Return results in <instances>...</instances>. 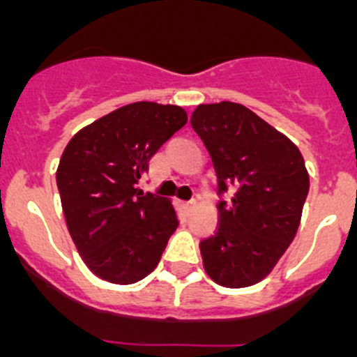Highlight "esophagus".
Listing matches in <instances>:
<instances>
[{"mask_svg":"<svg viewBox=\"0 0 357 357\" xmlns=\"http://www.w3.org/2000/svg\"><path fill=\"white\" fill-rule=\"evenodd\" d=\"M185 207H188V209H193V207H197V200H189L188 204H185Z\"/></svg>","mask_w":357,"mask_h":357,"instance_id":"1","label":"esophagus"}]
</instances>
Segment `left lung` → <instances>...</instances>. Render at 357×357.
<instances>
[{
  "label": "left lung",
  "mask_w": 357,
  "mask_h": 357,
  "mask_svg": "<svg viewBox=\"0 0 357 357\" xmlns=\"http://www.w3.org/2000/svg\"><path fill=\"white\" fill-rule=\"evenodd\" d=\"M191 125L213 159L220 202L218 225L200 241L206 273L225 288L268 277L301 225L309 173L295 143L241 103H202Z\"/></svg>",
  "instance_id": "left-lung-1"
}]
</instances>
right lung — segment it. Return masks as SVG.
I'll list each match as a JSON object with an SVG mask.
<instances>
[{"label":"right lung","instance_id":"obj_1","mask_svg":"<svg viewBox=\"0 0 357 357\" xmlns=\"http://www.w3.org/2000/svg\"><path fill=\"white\" fill-rule=\"evenodd\" d=\"M188 123L178 105L135 102L73 135L56 168L66 225L82 261L112 284L159 264L176 220L172 200L137 188L148 162Z\"/></svg>","mask_w":357,"mask_h":357}]
</instances>
